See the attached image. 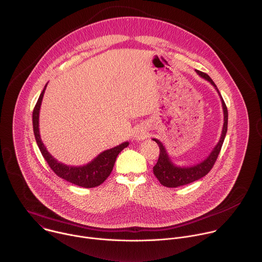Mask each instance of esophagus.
<instances>
[{
  "label": "esophagus",
  "instance_id": "34e87169",
  "mask_svg": "<svg viewBox=\"0 0 262 262\" xmlns=\"http://www.w3.org/2000/svg\"><path fill=\"white\" fill-rule=\"evenodd\" d=\"M135 137L137 138V140H138V139L141 140V139L146 138V137H147V134H146L145 132H143V130H138V132L136 133V136H135Z\"/></svg>",
  "mask_w": 262,
  "mask_h": 262
}]
</instances>
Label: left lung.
I'll use <instances>...</instances> for the list:
<instances>
[{
	"mask_svg": "<svg viewBox=\"0 0 262 262\" xmlns=\"http://www.w3.org/2000/svg\"><path fill=\"white\" fill-rule=\"evenodd\" d=\"M196 73L201 77L208 80L215 87V90L217 91V93L220 96V99L222 102L223 114H224V123H223L221 138H220L219 142L217 143V145L212 150V152L210 153V155L204 161H202L198 164H194L192 166H187V167H181V166H177L173 164L171 162V160L169 159L168 154H167L164 146L162 145V143L157 139H153V141H155L159 147V157H158L156 164L153 166V172H154V176L160 182V184L165 187L173 188V187L187 185L189 183H192V182L205 177L207 173L212 169L214 163L216 162L217 157L220 153L222 144L224 142L226 133H227L228 112H227L226 105L217 89L216 84L213 82V80L210 78V76L207 75L206 73H203L201 71H196Z\"/></svg>",
	"mask_w": 262,
	"mask_h": 262,
	"instance_id": "8db88e82",
	"label": "left lung"
}]
</instances>
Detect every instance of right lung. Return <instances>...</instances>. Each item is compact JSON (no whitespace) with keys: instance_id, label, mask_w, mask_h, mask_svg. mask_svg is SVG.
I'll use <instances>...</instances> for the list:
<instances>
[{"instance_id":"obj_1","label":"right lung","mask_w":262,"mask_h":262,"mask_svg":"<svg viewBox=\"0 0 262 262\" xmlns=\"http://www.w3.org/2000/svg\"><path fill=\"white\" fill-rule=\"evenodd\" d=\"M46 86L47 84L45 85L43 92L41 93L33 111L34 135L43 157L47 161L50 168L59 178L72 184H75L84 188H93L101 185L110 176L118 154L125 147L128 146V142H124L114 148H111L102 152L90 163L82 166H70L61 162H58L47 151L46 147L42 143L40 133H39V112H40V107H41L43 96L46 90Z\"/></svg>"}]
</instances>
